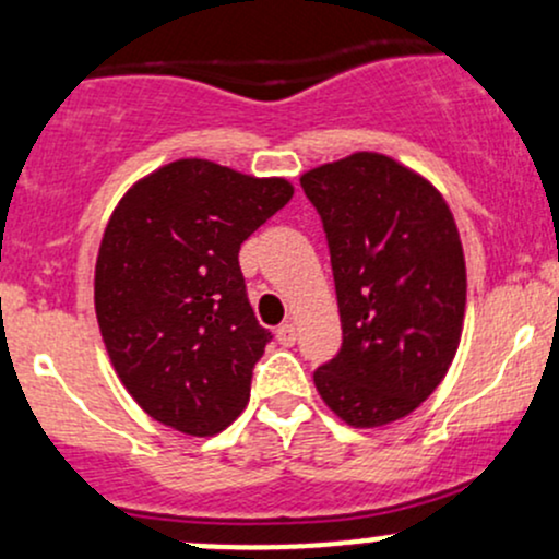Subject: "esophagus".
Returning <instances> with one entry per match:
<instances>
[{"label": "esophagus", "mask_w": 559, "mask_h": 559, "mask_svg": "<svg viewBox=\"0 0 559 559\" xmlns=\"http://www.w3.org/2000/svg\"><path fill=\"white\" fill-rule=\"evenodd\" d=\"M275 340H278L284 347H292L294 342H297V326H294L292 321L281 323V326L275 329Z\"/></svg>", "instance_id": "obj_1"}]
</instances>
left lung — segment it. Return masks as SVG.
Segmentation results:
<instances>
[{
    "mask_svg": "<svg viewBox=\"0 0 559 559\" xmlns=\"http://www.w3.org/2000/svg\"><path fill=\"white\" fill-rule=\"evenodd\" d=\"M321 214L342 347L312 379L353 427L401 419L443 382L462 336L467 273L443 195L382 153L302 175Z\"/></svg>",
    "mask_w": 559,
    "mask_h": 559,
    "instance_id": "left-lung-1",
    "label": "left lung"
}]
</instances>
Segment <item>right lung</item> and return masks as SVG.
I'll return each instance as SVG.
<instances>
[{
	"label": "right lung",
	"mask_w": 559,
	"mask_h": 559,
	"mask_svg": "<svg viewBox=\"0 0 559 559\" xmlns=\"http://www.w3.org/2000/svg\"><path fill=\"white\" fill-rule=\"evenodd\" d=\"M292 193L281 177L180 158L110 214L95 267L97 323L124 388L162 425L204 438L247 406L273 334L251 310L238 249Z\"/></svg>",
	"instance_id": "1"
}]
</instances>
